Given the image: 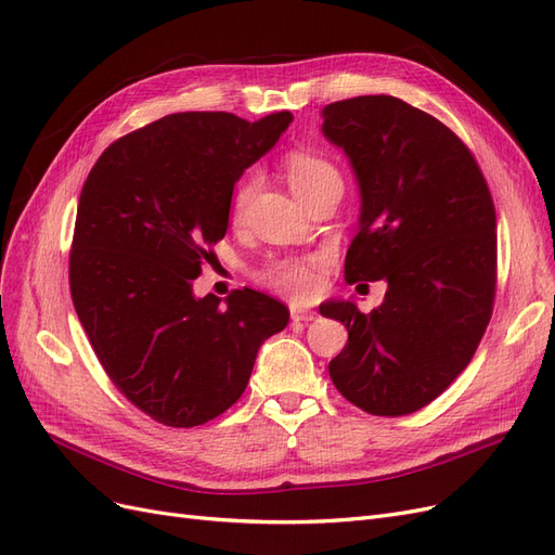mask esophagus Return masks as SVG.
Returning <instances> with one entry per match:
<instances>
[{"mask_svg": "<svg viewBox=\"0 0 555 555\" xmlns=\"http://www.w3.org/2000/svg\"><path fill=\"white\" fill-rule=\"evenodd\" d=\"M292 319H294V322H312V319H317V310L292 306Z\"/></svg>", "mask_w": 555, "mask_h": 555, "instance_id": "1", "label": "esophagus"}]
</instances>
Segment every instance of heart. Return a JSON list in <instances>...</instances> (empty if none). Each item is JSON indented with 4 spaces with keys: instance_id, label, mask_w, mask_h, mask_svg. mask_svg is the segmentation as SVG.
<instances>
[{
    "instance_id": "obj_1",
    "label": "heart",
    "mask_w": 555,
    "mask_h": 555,
    "mask_svg": "<svg viewBox=\"0 0 555 555\" xmlns=\"http://www.w3.org/2000/svg\"><path fill=\"white\" fill-rule=\"evenodd\" d=\"M284 173H287L292 192L300 201H308L319 190L328 188V184H343L338 169H335L328 159L308 153V150H296V153L287 155V159H284ZM257 182H259L257 176L249 173L238 184L236 196H233V212L236 215L245 212L251 196L257 192ZM263 280L282 294L294 296V298H308L319 287V261L308 259V261L278 263L268 268L263 273Z\"/></svg>"
}]
</instances>
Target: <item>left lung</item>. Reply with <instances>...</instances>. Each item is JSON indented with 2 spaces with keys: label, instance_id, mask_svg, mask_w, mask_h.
<instances>
[{
  "label": "left lung",
  "instance_id": "left-lung-1",
  "mask_svg": "<svg viewBox=\"0 0 555 555\" xmlns=\"http://www.w3.org/2000/svg\"><path fill=\"white\" fill-rule=\"evenodd\" d=\"M322 133L354 171L359 233L347 282H386L382 306L354 298L319 312L347 326L328 375L349 402L400 416L456 379L489 326L495 294V208L475 157L433 115L389 94L322 108Z\"/></svg>",
  "mask_w": 555,
  "mask_h": 555
}]
</instances>
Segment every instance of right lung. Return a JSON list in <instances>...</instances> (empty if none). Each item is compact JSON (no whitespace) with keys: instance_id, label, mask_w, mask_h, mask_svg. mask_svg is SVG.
<instances>
[{"instance_id":"add662e5","label":"right lung","mask_w":555,"mask_h":555,"mask_svg":"<svg viewBox=\"0 0 555 555\" xmlns=\"http://www.w3.org/2000/svg\"><path fill=\"white\" fill-rule=\"evenodd\" d=\"M294 115L173 113L104 150L82 184L69 284L96 359L155 422L192 428L236 402L289 308L255 289L224 306L194 280L224 238L233 188Z\"/></svg>"}]
</instances>
